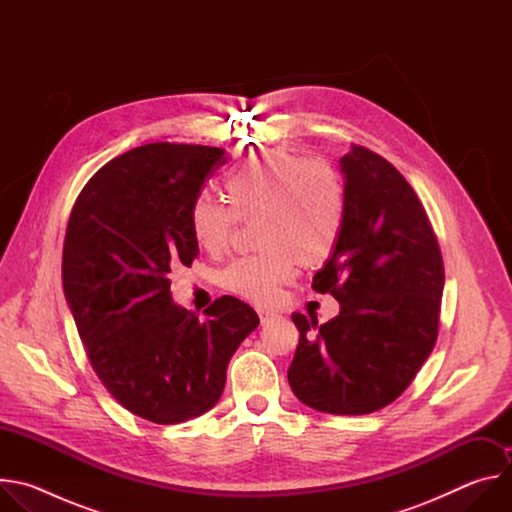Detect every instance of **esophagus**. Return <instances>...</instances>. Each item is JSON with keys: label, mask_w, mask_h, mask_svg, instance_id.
<instances>
[{"label": "esophagus", "mask_w": 512, "mask_h": 512, "mask_svg": "<svg viewBox=\"0 0 512 512\" xmlns=\"http://www.w3.org/2000/svg\"><path fill=\"white\" fill-rule=\"evenodd\" d=\"M257 314H259L261 324H269L271 320L277 318V314H275V312H269V310H257Z\"/></svg>", "instance_id": "1"}]
</instances>
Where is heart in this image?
I'll use <instances>...</instances> for the list:
<instances>
[{"instance_id":"obj_1","label":"heart","mask_w":512,"mask_h":512,"mask_svg":"<svg viewBox=\"0 0 512 512\" xmlns=\"http://www.w3.org/2000/svg\"><path fill=\"white\" fill-rule=\"evenodd\" d=\"M229 208L206 192L188 212L194 241L210 255L229 249L235 223L255 221L259 255L239 259L223 285L257 304L279 298L294 279L296 263L306 269L324 265L340 239L344 223V186L326 160L271 150L243 162L225 182Z\"/></svg>"}]
</instances>
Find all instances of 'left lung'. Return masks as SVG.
Listing matches in <instances>:
<instances>
[{"mask_svg": "<svg viewBox=\"0 0 512 512\" xmlns=\"http://www.w3.org/2000/svg\"><path fill=\"white\" fill-rule=\"evenodd\" d=\"M340 170L342 233L312 283L338 300L340 314L326 324L291 316L300 342L287 381L316 411L364 415L393 403L431 354L444 261L423 204L393 164L352 145Z\"/></svg>", "mask_w": 512, "mask_h": 512, "instance_id": "left-lung-1", "label": "left lung"}]
</instances>
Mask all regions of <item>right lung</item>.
<instances>
[{"label":"right lung","instance_id":"obj_1","mask_svg":"<svg viewBox=\"0 0 512 512\" xmlns=\"http://www.w3.org/2000/svg\"><path fill=\"white\" fill-rule=\"evenodd\" d=\"M225 150L148 143L105 164L72 206L62 285L91 367L137 417L172 425L221 399L229 360L259 326L223 296L204 320L172 302L170 273L198 255L188 212Z\"/></svg>","mask_w":512,"mask_h":512}]
</instances>
